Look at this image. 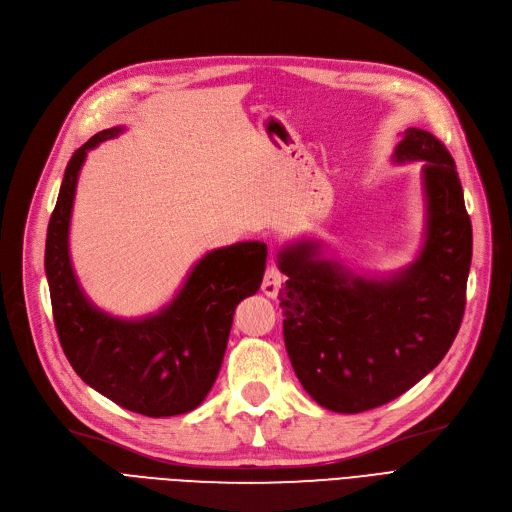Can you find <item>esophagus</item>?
Here are the masks:
<instances>
[{"label": "esophagus", "instance_id": "34e87169", "mask_svg": "<svg viewBox=\"0 0 512 512\" xmlns=\"http://www.w3.org/2000/svg\"><path fill=\"white\" fill-rule=\"evenodd\" d=\"M280 286H282V274H280L278 267L272 263L270 267H267L263 284H261V290H263L265 297L276 299L278 292H280Z\"/></svg>", "mask_w": 512, "mask_h": 512}]
</instances>
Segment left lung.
<instances>
[{
	"label": "left lung",
	"mask_w": 512,
	"mask_h": 512,
	"mask_svg": "<svg viewBox=\"0 0 512 512\" xmlns=\"http://www.w3.org/2000/svg\"><path fill=\"white\" fill-rule=\"evenodd\" d=\"M392 161L423 164V242L388 274H359L317 238L278 253L284 342L307 394L328 411L363 413L405 394L448 353L465 313L473 232L446 147L407 128Z\"/></svg>",
	"instance_id": "obj_1"
}]
</instances>
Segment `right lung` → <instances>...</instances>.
Segmentation results:
<instances>
[{
    "label": "right lung",
    "instance_id": "add662e5",
    "mask_svg": "<svg viewBox=\"0 0 512 512\" xmlns=\"http://www.w3.org/2000/svg\"><path fill=\"white\" fill-rule=\"evenodd\" d=\"M124 130L97 132L68 161L47 228L45 274L56 330L80 380L128 411L172 417L195 411L218 378L234 309L259 290L267 247L245 240L205 253L155 313L118 317L99 309L74 274L70 222L87 153Z\"/></svg>",
    "mask_w": 512,
    "mask_h": 512
}]
</instances>
